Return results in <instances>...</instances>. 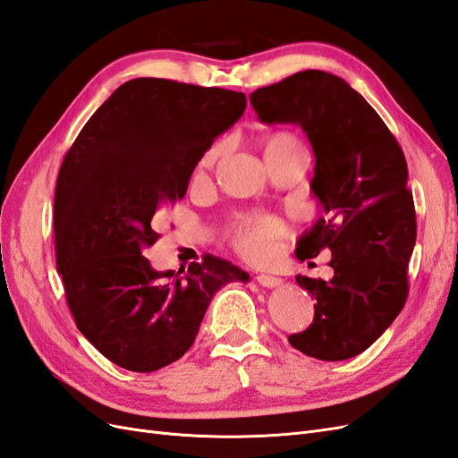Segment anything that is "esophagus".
I'll list each match as a JSON object with an SVG mask.
<instances>
[{"label":"esophagus","instance_id":"esophagus-1","mask_svg":"<svg viewBox=\"0 0 458 458\" xmlns=\"http://www.w3.org/2000/svg\"><path fill=\"white\" fill-rule=\"evenodd\" d=\"M256 281H258L261 286H266V288H275V286L281 284L279 276H275V275H271V273H259V275L256 276Z\"/></svg>","mask_w":458,"mask_h":458}]
</instances>
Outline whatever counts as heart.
Here are the masks:
<instances>
[{
  "mask_svg": "<svg viewBox=\"0 0 458 458\" xmlns=\"http://www.w3.org/2000/svg\"><path fill=\"white\" fill-rule=\"evenodd\" d=\"M219 147H214L206 155V160H214L217 157ZM288 152H301L298 137L290 131L271 133L263 143V155H288ZM284 234L281 221L269 216H250L239 221L233 231V244L246 258H263L271 252L275 242Z\"/></svg>",
  "mask_w": 458,
  "mask_h": 458,
  "instance_id": "heart-1",
  "label": "heart"
}]
</instances>
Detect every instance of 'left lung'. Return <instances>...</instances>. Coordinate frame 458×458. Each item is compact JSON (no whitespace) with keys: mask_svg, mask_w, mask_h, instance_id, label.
Here are the masks:
<instances>
[{"mask_svg":"<svg viewBox=\"0 0 458 458\" xmlns=\"http://www.w3.org/2000/svg\"><path fill=\"white\" fill-rule=\"evenodd\" d=\"M259 120L296 123L315 155L311 191L323 216L300 237V261L330 250V281L298 275L315 300L313 323L293 348L321 361L365 352L403 310L417 214L407 162L382 118L348 81L303 71L250 95Z\"/></svg>","mask_w":458,"mask_h":458,"instance_id":"obj_1","label":"left lung"}]
</instances>
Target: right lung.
Listing matches in <instances>:
<instances>
[{
    "label": "right lung",
    "mask_w": 458,
    "mask_h": 458,
    "mask_svg": "<svg viewBox=\"0 0 458 458\" xmlns=\"http://www.w3.org/2000/svg\"><path fill=\"white\" fill-rule=\"evenodd\" d=\"M246 108L241 91L135 78L97 108L66 152L55 189V256L78 330L108 361L152 372L199 335L214 294L250 275L206 256L157 271L158 208L185 197L192 170Z\"/></svg>",
    "instance_id": "right-lung-1"
}]
</instances>
